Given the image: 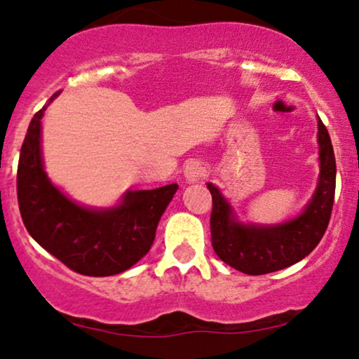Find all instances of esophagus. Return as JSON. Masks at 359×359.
<instances>
[{
  "label": "esophagus",
  "instance_id": "34e87169",
  "mask_svg": "<svg viewBox=\"0 0 359 359\" xmlns=\"http://www.w3.org/2000/svg\"><path fill=\"white\" fill-rule=\"evenodd\" d=\"M204 175V166L199 160H191L184 166V178L188 183H198Z\"/></svg>",
  "mask_w": 359,
  "mask_h": 359
}]
</instances>
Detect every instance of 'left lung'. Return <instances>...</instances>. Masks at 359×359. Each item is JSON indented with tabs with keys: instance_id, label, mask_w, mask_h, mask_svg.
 Here are the masks:
<instances>
[{
	"instance_id": "left-lung-1",
	"label": "left lung",
	"mask_w": 359,
	"mask_h": 359,
	"mask_svg": "<svg viewBox=\"0 0 359 359\" xmlns=\"http://www.w3.org/2000/svg\"><path fill=\"white\" fill-rule=\"evenodd\" d=\"M317 126L320 175L312 199L296 217L274 225L243 224L217 186L208 183L212 194V247L229 266L252 276L279 271L306 258L322 240L335 198L337 165L330 135L320 117Z\"/></svg>"
}]
</instances>
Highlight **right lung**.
Here are the masks:
<instances>
[{
	"mask_svg": "<svg viewBox=\"0 0 359 359\" xmlns=\"http://www.w3.org/2000/svg\"><path fill=\"white\" fill-rule=\"evenodd\" d=\"M36 112L24 137L18 165V203L22 222L43 250L85 276L119 274L144 258L156 225L178 184L127 191L119 204L95 209L75 203L43 170L41 130L48 104Z\"/></svg>",
	"mask_w": 359,
	"mask_h": 359,
	"instance_id": "add662e5",
	"label": "right lung"
}]
</instances>
